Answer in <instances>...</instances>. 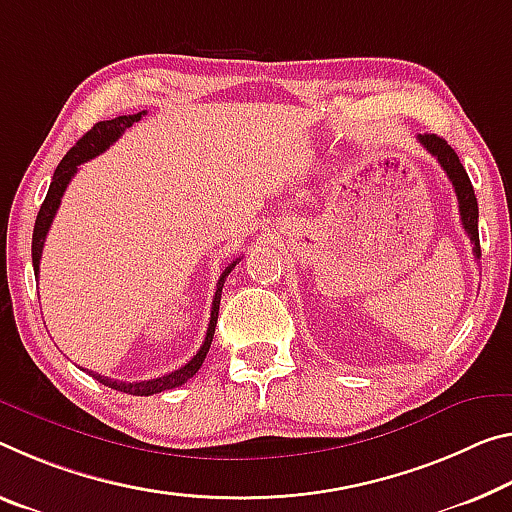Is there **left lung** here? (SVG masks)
I'll return each mask as SVG.
<instances>
[{
	"instance_id": "1",
	"label": "left lung",
	"mask_w": 512,
	"mask_h": 512,
	"mask_svg": "<svg viewBox=\"0 0 512 512\" xmlns=\"http://www.w3.org/2000/svg\"><path fill=\"white\" fill-rule=\"evenodd\" d=\"M417 141L424 145V148L433 154L437 159V164L444 168L446 177L453 184L458 196V209H460V221L462 227H465L469 241L474 243V257H481V243H478V202L474 196V186L469 182L467 170L462 168L458 154L453 152V148L444 139L435 134H419Z\"/></svg>"
}]
</instances>
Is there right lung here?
<instances>
[{
  "label": "right lung",
  "mask_w": 512,
  "mask_h": 512,
  "mask_svg": "<svg viewBox=\"0 0 512 512\" xmlns=\"http://www.w3.org/2000/svg\"><path fill=\"white\" fill-rule=\"evenodd\" d=\"M143 116H145V111L132 113V116H118V118H111V120H100V123H95L93 129H88V132L81 136V139L75 145H72L66 157L61 159V164L56 166L54 177H52V184H50V191H47L43 205H40V212L36 216L34 239H31V259H34L36 278H38V269H40V255H43L45 237H47V232H50V225L54 221L56 212H59L63 193H66L70 180L77 173V166L84 164V161L93 159L100 152L107 150L109 145H113V143L120 139V136H123L125 129H129L134 123H139ZM239 262H241V257L234 259L232 264H227L225 271L221 273V278H218L216 294H214V300H212V316H209V326H207L205 342H202V346L198 348V353L193 355V358L186 362L184 367L170 371V373H166V376H161V378L141 380V383H123V380H113V378H107V376H100V373H95V371H88V369H84V371L91 373V376L97 380V383H102V385H107L111 389H116V392L134 394V396H152V394L166 392V389H173V387L184 385L186 380L196 376L198 369L202 367V362H205V358H207L209 346H212V339H214L216 321H218V305H221L223 282H225L227 275H230V271Z\"/></svg>",
  "instance_id": "obj_1"
}]
</instances>
